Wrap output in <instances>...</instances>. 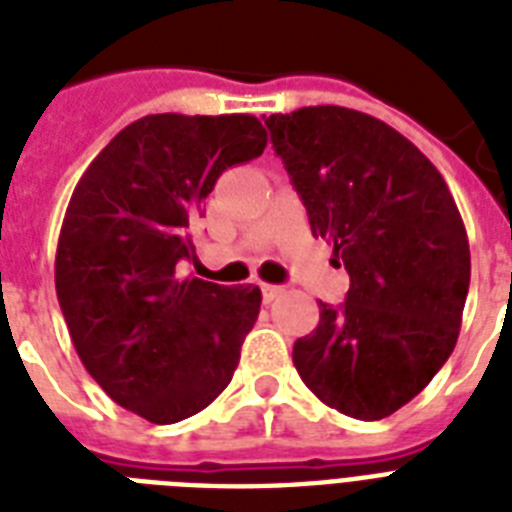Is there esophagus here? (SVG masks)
<instances>
[{
	"label": "esophagus",
	"mask_w": 512,
	"mask_h": 512,
	"mask_svg": "<svg viewBox=\"0 0 512 512\" xmlns=\"http://www.w3.org/2000/svg\"><path fill=\"white\" fill-rule=\"evenodd\" d=\"M263 300L265 303H273V300H276V297H281L284 295V287H276V284H263Z\"/></svg>",
	"instance_id": "esophagus-1"
}]
</instances>
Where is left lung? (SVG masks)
<instances>
[{
  "label": "left lung",
  "mask_w": 512,
  "mask_h": 512,
  "mask_svg": "<svg viewBox=\"0 0 512 512\" xmlns=\"http://www.w3.org/2000/svg\"><path fill=\"white\" fill-rule=\"evenodd\" d=\"M313 236L335 244L345 303L292 350L303 382L337 412L382 420L452 356L470 287V247L449 185L390 124L342 106L265 119Z\"/></svg>",
  "instance_id": "obj_1"
}]
</instances>
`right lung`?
<instances>
[{
    "mask_svg": "<svg viewBox=\"0 0 512 512\" xmlns=\"http://www.w3.org/2000/svg\"><path fill=\"white\" fill-rule=\"evenodd\" d=\"M249 114H151L124 127L76 183L55 289L84 369L154 425L201 412L231 382L260 289L185 279L191 220L228 167L263 154Z\"/></svg>",
    "mask_w": 512,
    "mask_h": 512,
    "instance_id": "1",
    "label": "right lung"
}]
</instances>
